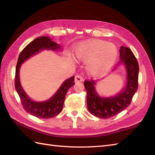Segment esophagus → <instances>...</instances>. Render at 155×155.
<instances>
[{"label":"esophagus","instance_id":"obj_1","mask_svg":"<svg viewBox=\"0 0 155 155\" xmlns=\"http://www.w3.org/2000/svg\"><path fill=\"white\" fill-rule=\"evenodd\" d=\"M84 80L83 77L81 75H77V76L75 77V81L76 82H79V81H83Z\"/></svg>","mask_w":155,"mask_h":155}]
</instances>
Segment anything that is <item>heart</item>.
I'll return each mask as SVG.
<instances>
[{"mask_svg":"<svg viewBox=\"0 0 155 155\" xmlns=\"http://www.w3.org/2000/svg\"><path fill=\"white\" fill-rule=\"evenodd\" d=\"M117 54V48L113 44L101 41L84 42L75 49V55L78 59H88L87 67L93 72L110 69L115 63Z\"/></svg>","mask_w":155,"mask_h":155,"instance_id":"obj_1","label":"heart"}]
</instances>
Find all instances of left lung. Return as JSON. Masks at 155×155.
I'll return each mask as SVG.
<instances>
[{
  "mask_svg": "<svg viewBox=\"0 0 155 155\" xmlns=\"http://www.w3.org/2000/svg\"><path fill=\"white\" fill-rule=\"evenodd\" d=\"M120 57L126 66L127 82L120 93L114 96L101 97L95 91V81H85L87 91V108L90 113L97 118L107 119L119 114L131 103L133 97L138 87L139 65L131 50L121 46Z\"/></svg>",
  "mask_w": 155,
  "mask_h": 155,
  "instance_id": "obj_1",
  "label": "left lung"
}]
</instances>
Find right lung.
<instances>
[{
    "label": "right lung",
    "instance_id": "1",
    "mask_svg": "<svg viewBox=\"0 0 155 155\" xmlns=\"http://www.w3.org/2000/svg\"><path fill=\"white\" fill-rule=\"evenodd\" d=\"M60 45L51 41L48 37H39L34 39L22 50L18 56L15 76V87L19 96L21 104L29 114L39 118H51L59 114L63 109L65 96L68 89L74 83V76L65 81L54 96L45 101H34L27 96L21 85L19 81V68L21 64L31 55L37 54L42 49L58 50Z\"/></svg>",
    "mask_w": 155,
    "mask_h": 155
}]
</instances>
